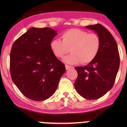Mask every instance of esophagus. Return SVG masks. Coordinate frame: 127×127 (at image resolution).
<instances>
[{
  "label": "esophagus",
  "instance_id": "34e87169",
  "mask_svg": "<svg viewBox=\"0 0 127 127\" xmlns=\"http://www.w3.org/2000/svg\"><path fill=\"white\" fill-rule=\"evenodd\" d=\"M65 67H66V70H68L69 69L71 68V66H69V65H65Z\"/></svg>",
  "mask_w": 127,
  "mask_h": 127
}]
</instances>
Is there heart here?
<instances>
[{
	"instance_id": "heart-1",
	"label": "heart",
	"mask_w": 127,
	"mask_h": 127,
	"mask_svg": "<svg viewBox=\"0 0 127 127\" xmlns=\"http://www.w3.org/2000/svg\"><path fill=\"white\" fill-rule=\"evenodd\" d=\"M63 40L55 39L50 42V48L58 58L63 57L66 63H90L96 58L101 47V40L95 33H89L80 29H71L62 34Z\"/></svg>"
}]
</instances>
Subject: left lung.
<instances>
[{
    "instance_id": "obj_1",
    "label": "left lung",
    "mask_w": 127,
    "mask_h": 127,
    "mask_svg": "<svg viewBox=\"0 0 127 127\" xmlns=\"http://www.w3.org/2000/svg\"><path fill=\"white\" fill-rule=\"evenodd\" d=\"M99 35L101 47L96 58L84 67H75L78 73L74 86L77 93L88 99H96L112 88L120 65L117 43L101 24L86 26Z\"/></svg>"
}]
</instances>
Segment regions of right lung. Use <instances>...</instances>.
Here are the masks:
<instances>
[{"instance_id":"1","label":"right lung","mask_w":127,"mask_h":127,"mask_svg":"<svg viewBox=\"0 0 127 127\" xmlns=\"http://www.w3.org/2000/svg\"><path fill=\"white\" fill-rule=\"evenodd\" d=\"M50 28H31L13 44L10 52L11 79L25 96L37 101L49 98L66 71L50 48L57 35Z\"/></svg>"}]
</instances>
